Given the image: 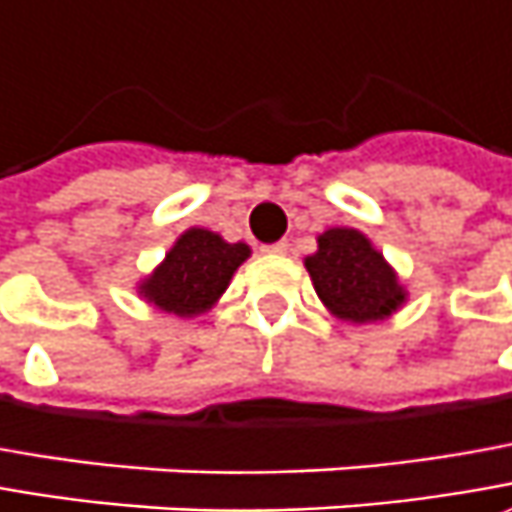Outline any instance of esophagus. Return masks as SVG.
<instances>
[{"instance_id": "obj_1", "label": "esophagus", "mask_w": 512, "mask_h": 512, "mask_svg": "<svg viewBox=\"0 0 512 512\" xmlns=\"http://www.w3.org/2000/svg\"><path fill=\"white\" fill-rule=\"evenodd\" d=\"M263 252H266V255H286V252H289V243H286V240H277L272 246H263Z\"/></svg>"}]
</instances>
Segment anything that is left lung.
<instances>
[{
  "instance_id": "left-lung-1",
  "label": "left lung",
  "mask_w": 512,
  "mask_h": 512,
  "mask_svg": "<svg viewBox=\"0 0 512 512\" xmlns=\"http://www.w3.org/2000/svg\"><path fill=\"white\" fill-rule=\"evenodd\" d=\"M303 266L328 314L351 326L382 323L408 303L397 269L354 226H331L317 235V252Z\"/></svg>"
}]
</instances>
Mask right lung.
<instances>
[{
  "label": "right lung",
  "instance_id": "right-lung-1",
  "mask_svg": "<svg viewBox=\"0 0 512 512\" xmlns=\"http://www.w3.org/2000/svg\"><path fill=\"white\" fill-rule=\"evenodd\" d=\"M249 257V243H229L212 229L189 226L169 246L164 260L135 283V291L152 309L192 320L218 306Z\"/></svg>",
  "mask_w": 512,
  "mask_h": 512
}]
</instances>
